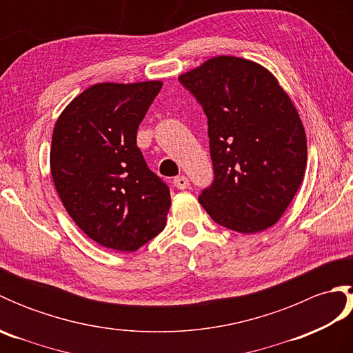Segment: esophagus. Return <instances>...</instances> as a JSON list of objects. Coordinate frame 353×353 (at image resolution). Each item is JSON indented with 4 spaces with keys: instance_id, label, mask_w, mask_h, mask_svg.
<instances>
[{
    "instance_id": "obj_1",
    "label": "esophagus",
    "mask_w": 353,
    "mask_h": 353,
    "mask_svg": "<svg viewBox=\"0 0 353 353\" xmlns=\"http://www.w3.org/2000/svg\"><path fill=\"white\" fill-rule=\"evenodd\" d=\"M172 183H174L176 188H179V190H186L190 186V181H188V177H186V176H177V177H174V181H172Z\"/></svg>"
}]
</instances>
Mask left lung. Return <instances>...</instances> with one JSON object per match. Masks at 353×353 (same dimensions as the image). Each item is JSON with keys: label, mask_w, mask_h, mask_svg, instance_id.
Wrapping results in <instances>:
<instances>
[{"label": "left lung", "mask_w": 353, "mask_h": 353, "mask_svg": "<svg viewBox=\"0 0 353 353\" xmlns=\"http://www.w3.org/2000/svg\"><path fill=\"white\" fill-rule=\"evenodd\" d=\"M179 80L208 117L214 182L200 205L239 234L272 228L294 199L308 161L288 94L265 66L235 56L208 59Z\"/></svg>", "instance_id": "8db88e82"}]
</instances>
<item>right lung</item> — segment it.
Segmentation results:
<instances>
[{"label": "right lung", "mask_w": 353, "mask_h": 353, "mask_svg": "<svg viewBox=\"0 0 353 353\" xmlns=\"http://www.w3.org/2000/svg\"><path fill=\"white\" fill-rule=\"evenodd\" d=\"M161 88V80L92 85L52 130L50 170L59 197L80 230L112 250L137 252L167 223L170 190L137 145Z\"/></svg>", "instance_id": "1"}]
</instances>
